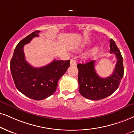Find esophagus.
<instances>
[{
  "instance_id": "34e87169",
  "label": "esophagus",
  "mask_w": 134,
  "mask_h": 134,
  "mask_svg": "<svg viewBox=\"0 0 134 134\" xmlns=\"http://www.w3.org/2000/svg\"><path fill=\"white\" fill-rule=\"evenodd\" d=\"M77 64V60L75 59H71L70 60V65H75Z\"/></svg>"
}]
</instances>
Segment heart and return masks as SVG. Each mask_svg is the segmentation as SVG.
Instances as JSON below:
<instances>
[{"instance_id": "heart-1", "label": "heart", "mask_w": 134, "mask_h": 134, "mask_svg": "<svg viewBox=\"0 0 134 134\" xmlns=\"http://www.w3.org/2000/svg\"><path fill=\"white\" fill-rule=\"evenodd\" d=\"M87 42H85V43H84V44H87ZM96 51H97V48H96V47H94V49H93L91 50V53L92 54H95L96 53Z\"/></svg>"}]
</instances>
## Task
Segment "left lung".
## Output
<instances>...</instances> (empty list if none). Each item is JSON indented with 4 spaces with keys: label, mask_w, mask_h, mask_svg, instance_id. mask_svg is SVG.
Returning <instances> with one entry per match:
<instances>
[{
    "label": "left lung",
    "mask_w": 134,
    "mask_h": 134,
    "mask_svg": "<svg viewBox=\"0 0 134 134\" xmlns=\"http://www.w3.org/2000/svg\"><path fill=\"white\" fill-rule=\"evenodd\" d=\"M109 46L110 53H114L117 59L114 71L109 77L101 78L96 74L94 60L77 65L79 92L87 99L99 100L108 97L118 89L122 79L124 70L122 57L113 39L109 41Z\"/></svg>",
    "instance_id": "obj_1"
}]
</instances>
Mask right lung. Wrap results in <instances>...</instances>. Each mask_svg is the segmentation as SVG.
Wrapping results in <instances>:
<instances>
[{"label": "right lung", "instance_id": "obj_1", "mask_svg": "<svg viewBox=\"0 0 134 134\" xmlns=\"http://www.w3.org/2000/svg\"><path fill=\"white\" fill-rule=\"evenodd\" d=\"M40 31H34L20 41L10 61V70L16 88L24 95L35 100H42L56 90L59 79L70 66V60H54L44 67H32L25 60L23 47Z\"/></svg>", "mask_w": 134, "mask_h": 134}]
</instances>
